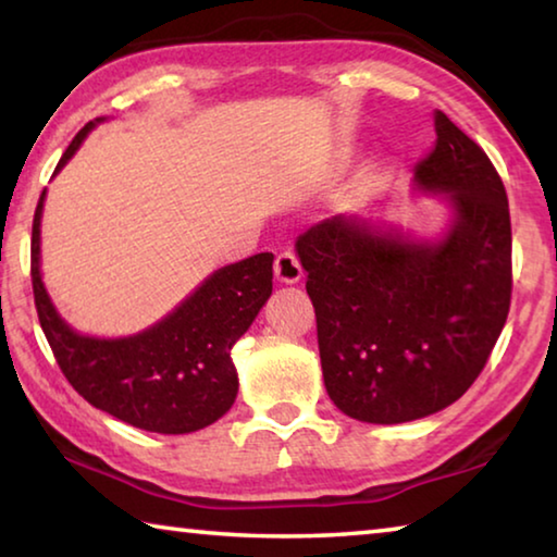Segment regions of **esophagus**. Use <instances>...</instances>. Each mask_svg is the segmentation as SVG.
Segmentation results:
<instances>
[{"label":"esophagus","instance_id":"obj_1","mask_svg":"<svg viewBox=\"0 0 557 557\" xmlns=\"http://www.w3.org/2000/svg\"><path fill=\"white\" fill-rule=\"evenodd\" d=\"M301 275H305V272H301L299 260L292 256V252H280L277 260H275L277 282H282V285H297Z\"/></svg>","mask_w":557,"mask_h":557}]
</instances>
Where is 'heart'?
Wrapping results in <instances>:
<instances>
[{
	"instance_id": "obj_1",
	"label": "heart",
	"mask_w": 557,
	"mask_h": 557,
	"mask_svg": "<svg viewBox=\"0 0 557 557\" xmlns=\"http://www.w3.org/2000/svg\"><path fill=\"white\" fill-rule=\"evenodd\" d=\"M351 162H354V152L351 149H344V152L336 157V169H346Z\"/></svg>"
}]
</instances>
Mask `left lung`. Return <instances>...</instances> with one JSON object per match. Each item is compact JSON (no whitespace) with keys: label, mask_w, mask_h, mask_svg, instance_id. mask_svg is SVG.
I'll list each match as a JSON object with an SVG mask.
<instances>
[{"label":"left lung","mask_w":557,"mask_h":557,"mask_svg":"<svg viewBox=\"0 0 557 557\" xmlns=\"http://www.w3.org/2000/svg\"><path fill=\"white\" fill-rule=\"evenodd\" d=\"M437 143L412 191L445 221L422 235L381 215H334L295 250L317 312L329 398L371 425H400L467 393L511 305V215L484 149L435 110Z\"/></svg>","instance_id":"obj_1"}]
</instances>
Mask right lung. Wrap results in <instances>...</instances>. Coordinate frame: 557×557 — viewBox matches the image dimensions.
<instances>
[{
	"label": "right lung",
	"instance_id": "1",
	"mask_svg": "<svg viewBox=\"0 0 557 557\" xmlns=\"http://www.w3.org/2000/svg\"><path fill=\"white\" fill-rule=\"evenodd\" d=\"M108 117L88 122L65 149L53 176ZM46 188L34 213L32 282L36 312L55 361L92 408L132 428L188 435L223 418L238 395L231 348L272 295V252L213 270L191 295L152 326L127 336H92L55 309L41 272Z\"/></svg>",
	"mask_w": 557,
	"mask_h": 557
}]
</instances>
